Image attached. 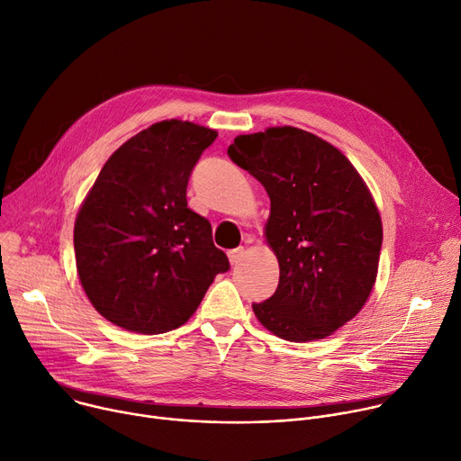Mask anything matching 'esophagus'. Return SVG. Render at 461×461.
<instances>
[{"label": "esophagus", "instance_id": "esophagus-1", "mask_svg": "<svg viewBox=\"0 0 461 461\" xmlns=\"http://www.w3.org/2000/svg\"><path fill=\"white\" fill-rule=\"evenodd\" d=\"M244 256H246V249L242 246L240 248H233V249H230V252H228V259H230L231 265H239L244 259Z\"/></svg>", "mask_w": 461, "mask_h": 461}]
</instances>
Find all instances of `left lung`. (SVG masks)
I'll list each match as a JSON object with an SVG mask.
<instances>
[{
    "label": "left lung",
    "instance_id": "obj_1",
    "mask_svg": "<svg viewBox=\"0 0 461 461\" xmlns=\"http://www.w3.org/2000/svg\"><path fill=\"white\" fill-rule=\"evenodd\" d=\"M228 154L270 196L279 285L252 305L258 320L288 342L329 337L362 311L379 270L383 222L366 182L337 147L296 127L237 136Z\"/></svg>",
    "mask_w": 461,
    "mask_h": 461
}]
</instances>
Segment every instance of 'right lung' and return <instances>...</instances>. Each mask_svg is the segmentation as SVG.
Returning a JSON list of instances; mask_svg holds the SVG:
<instances>
[{"instance_id": "1", "label": "right lung", "mask_w": 461, "mask_h": 461, "mask_svg": "<svg viewBox=\"0 0 461 461\" xmlns=\"http://www.w3.org/2000/svg\"><path fill=\"white\" fill-rule=\"evenodd\" d=\"M217 131L180 119L150 124L104 163L73 230L77 274L113 325L159 334L184 325L230 268L212 224L187 207V182Z\"/></svg>"}]
</instances>
